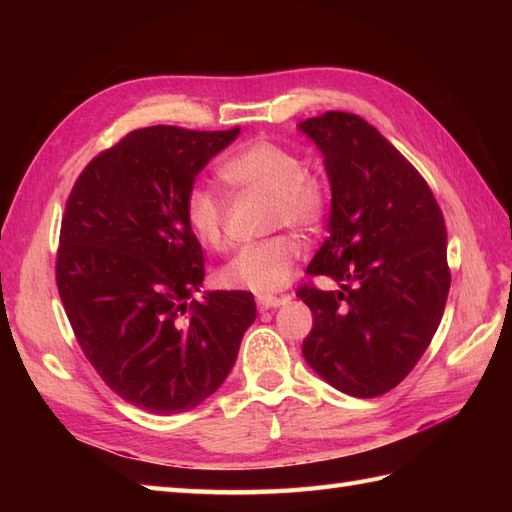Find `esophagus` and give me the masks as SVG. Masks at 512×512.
Instances as JSON below:
<instances>
[{
    "label": "esophagus",
    "mask_w": 512,
    "mask_h": 512,
    "mask_svg": "<svg viewBox=\"0 0 512 512\" xmlns=\"http://www.w3.org/2000/svg\"><path fill=\"white\" fill-rule=\"evenodd\" d=\"M288 301V297H273V295H268V297H257V308L259 310H270V308H279V306H284V303Z\"/></svg>",
    "instance_id": "obj_1"
}]
</instances>
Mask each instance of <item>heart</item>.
<instances>
[{"label":"heart","mask_w":512,"mask_h":512,"mask_svg":"<svg viewBox=\"0 0 512 512\" xmlns=\"http://www.w3.org/2000/svg\"><path fill=\"white\" fill-rule=\"evenodd\" d=\"M220 176L239 191H255L273 198L270 228H292L301 235L317 233L328 215V189L321 178L306 171V162L290 147L268 138L244 145L220 167ZM184 220L206 248L222 250L224 200L211 184L195 182L184 195ZM301 259L295 237L277 235L246 246L228 262L220 281L226 288L273 295L292 279Z\"/></svg>","instance_id":"b5f03b06"}]
</instances>
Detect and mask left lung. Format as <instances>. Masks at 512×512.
Here are the masks:
<instances>
[{
	"label": "left lung",
	"mask_w": 512,
	"mask_h": 512,
	"mask_svg": "<svg viewBox=\"0 0 512 512\" xmlns=\"http://www.w3.org/2000/svg\"><path fill=\"white\" fill-rule=\"evenodd\" d=\"M299 132L319 147L332 189L330 235L306 273L339 284L297 290L314 317L303 358L347 396L387 394L420 361L447 306L442 211L409 160L361 116L325 112Z\"/></svg>",
	"instance_id": "obj_1"
}]
</instances>
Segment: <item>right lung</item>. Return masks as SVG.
<instances>
[{"mask_svg": "<svg viewBox=\"0 0 512 512\" xmlns=\"http://www.w3.org/2000/svg\"><path fill=\"white\" fill-rule=\"evenodd\" d=\"M228 132L136 129L83 169L65 204L57 286L83 354L134 407L171 416L198 407L235 365L257 317L244 290H211L184 195Z\"/></svg>", "mask_w": 512, "mask_h": 512, "instance_id": "obj_1", "label": "right lung"}]
</instances>
